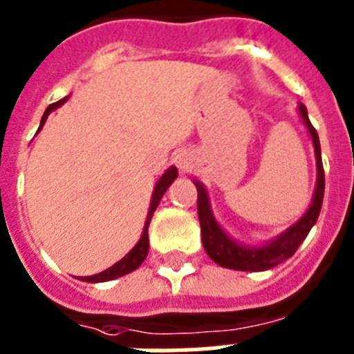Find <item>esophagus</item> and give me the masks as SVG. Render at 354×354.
<instances>
[{
    "label": "esophagus",
    "instance_id": "esophagus-1",
    "mask_svg": "<svg viewBox=\"0 0 354 354\" xmlns=\"http://www.w3.org/2000/svg\"><path fill=\"white\" fill-rule=\"evenodd\" d=\"M174 161H176V165L180 167L182 171H187L189 160H187V156L183 154V152H180V154H176V158H174Z\"/></svg>",
    "mask_w": 354,
    "mask_h": 354
}]
</instances>
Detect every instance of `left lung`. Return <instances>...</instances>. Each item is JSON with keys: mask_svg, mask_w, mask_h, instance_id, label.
Instances as JSON below:
<instances>
[{"mask_svg": "<svg viewBox=\"0 0 354 354\" xmlns=\"http://www.w3.org/2000/svg\"><path fill=\"white\" fill-rule=\"evenodd\" d=\"M299 115H301L305 127H307L310 138L314 143V154H316V167H318V180H316V191H314L313 204L307 209V213L299 221L290 226L286 232L275 236L274 241L264 244L261 248H248L233 241L232 236L226 235V232L218 226V222L213 216L211 211L209 198L204 185L194 180L196 191H198V218L200 227H202V244L205 252L216 264H221L224 268L242 270V272H263V270L274 268L279 263L292 257L296 250L299 248L305 236L308 235L310 227L316 224L319 216V209L324 204V191H325V174L324 163H322V149H319V139L316 128L310 124L307 115V108L299 104Z\"/></svg>", "mask_w": 354, "mask_h": 354, "instance_id": "obj_1", "label": "left lung"}]
</instances>
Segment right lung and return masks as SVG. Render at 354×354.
<instances>
[{
  "instance_id": "right-lung-1",
  "label": "right lung",
  "mask_w": 354,
  "mask_h": 354,
  "mask_svg": "<svg viewBox=\"0 0 354 354\" xmlns=\"http://www.w3.org/2000/svg\"><path fill=\"white\" fill-rule=\"evenodd\" d=\"M66 101H68V97H66V99H62V101H58V102H55V104H49V106H47L46 113L41 115L40 128L44 127V122H46L47 115H49V113H51L55 108L62 106ZM40 128H38V130H40ZM176 176H178V169H176V167H171V169H167V171L163 172V176L160 178V182L156 183L154 194H152V200H150L149 215H147V222H145L143 233H141V239H139L138 244H136V246H133L132 250H130V252H128L127 255L121 259V261H119V263H115L113 266H110L108 270L101 272V274L90 275V277H82V281H88V283H102V281L118 279V277H121V275L133 272V270L138 268L139 264L143 263L145 257H147V253H149V224H150V218H152V215H154V211H156V207H158V204H160L161 196L165 194V191L169 189V185H171V183L176 180Z\"/></svg>"
}]
</instances>
